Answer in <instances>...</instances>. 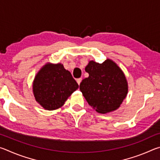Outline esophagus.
Masks as SVG:
<instances>
[{
    "label": "esophagus",
    "mask_w": 160,
    "mask_h": 160,
    "mask_svg": "<svg viewBox=\"0 0 160 160\" xmlns=\"http://www.w3.org/2000/svg\"><path fill=\"white\" fill-rule=\"evenodd\" d=\"M82 78H78V79L76 80V81H77V82H78V85H80V82H81V81H82Z\"/></svg>",
    "instance_id": "esophagus-1"
}]
</instances>
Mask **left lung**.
<instances>
[{
	"label": "left lung",
	"instance_id": "8db88e82",
	"mask_svg": "<svg viewBox=\"0 0 160 160\" xmlns=\"http://www.w3.org/2000/svg\"><path fill=\"white\" fill-rule=\"evenodd\" d=\"M89 77L82 80L80 90L97 112L107 113L118 109L128 94L125 74L112 59L102 63L89 61L85 67Z\"/></svg>",
	"mask_w": 160,
	"mask_h": 160
}]
</instances>
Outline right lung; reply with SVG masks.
Here are the masks:
<instances>
[{
    "label": "right lung",
    "instance_id": "obj_1",
    "mask_svg": "<svg viewBox=\"0 0 160 160\" xmlns=\"http://www.w3.org/2000/svg\"><path fill=\"white\" fill-rule=\"evenodd\" d=\"M78 88L71 73L61 63H46L35 75L32 85L36 101L49 111L63 106Z\"/></svg>",
    "mask_w": 160,
    "mask_h": 160
}]
</instances>
